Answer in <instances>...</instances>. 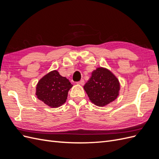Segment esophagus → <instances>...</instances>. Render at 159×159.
Wrapping results in <instances>:
<instances>
[{
  "mask_svg": "<svg viewBox=\"0 0 159 159\" xmlns=\"http://www.w3.org/2000/svg\"><path fill=\"white\" fill-rule=\"evenodd\" d=\"M84 83H85V81H84V80H81L80 81H78V82H77V84H78L82 85L84 84Z\"/></svg>",
  "mask_w": 159,
  "mask_h": 159,
  "instance_id": "34e87169",
  "label": "esophagus"
}]
</instances>
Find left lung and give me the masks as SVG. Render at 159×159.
Masks as SVG:
<instances>
[{
    "mask_svg": "<svg viewBox=\"0 0 159 159\" xmlns=\"http://www.w3.org/2000/svg\"><path fill=\"white\" fill-rule=\"evenodd\" d=\"M91 102L105 106L117 98L120 85L117 78L108 70L99 68L94 70L84 87Z\"/></svg>",
    "mask_w": 159,
    "mask_h": 159,
    "instance_id": "1",
    "label": "left lung"
}]
</instances>
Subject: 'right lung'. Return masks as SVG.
<instances>
[{
    "instance_id": "add662e5",
    "label": "right lung",
    "mask_w": 159,
    "mask_h": 159,
    "mask_svg": "<svg viewBox=\"0 0 159 159\" xmlns=\"http://www.w3.org/2000/svg\"><path fill=\"white\" fill-rule=\"evenodd\" d=\"M72 84L56 70L52 71L38 81L37 98L51 107H58L64 104Z\"/></svg>"
}]
</instances>
